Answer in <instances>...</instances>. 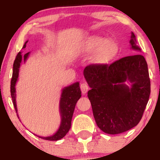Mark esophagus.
<instances>
[{"mask_svg":"<svg viewBox=\"0 0 160 160\" xmlns=\"http://www.w3.org/2000/svg\"><path fill=\"white\" fill-rule=\"evenodd\" d=\"M80 90H81V92H82V93H83V94H85V93H87L88 90H89V87H88V83H85V82L82 83L81 84H80Z\"/></svg>","mask_w":160,"mask_h":160,"instance_id":"34e87169","label":"esophagus"}]
</instances>
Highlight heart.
<instances>
[{
  "instance_id": "heart-1",
  "label": "heart",
  "mask_w": 160,
  "mask_h": 160,
  "mask_svg": "<svg viewBox=\"0 0 160 160\" xmlns=\"http://www.w3.org/2000/svg\"><path fill=\"white\" fill-rule=\"evenodd\" d=\"M93 62L103 64L112 59L118 51V45L111 38L104 40L101 37H93L90 38L83 44L81 48V52L83 54H90L94 52Z\"/></svg>"
}]
</instances>
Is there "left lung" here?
Returning a JSON list of instances; mask_svg holds the SVG:
<instances>
[{
    "instance_id": "8db88e82",
    "label": "left lung",
    "mask_w": 160,
    "mask_h": 160,
    "mask_svg": "<svg viewBox=\"0 0 160 160\" xmlns=\"http://www.w3.org/2000/svg\"><path fill=\"white\" fill-rule=\"evenodd\" d=\"M132 49L141 51L132 32ZM83 75L90 90L88 92L97 125L101 131L116 135L136 126L149 101L150 79L144 56L123 57L110 65L91 64ZM131 83L128 87L125 82Z\"/></svg>"
}]
</instances>
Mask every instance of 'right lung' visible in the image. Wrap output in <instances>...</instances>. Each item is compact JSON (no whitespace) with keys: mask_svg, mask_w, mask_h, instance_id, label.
I'll return each instance as SVG.
<instances>
[{"mask_svg":"<svg viewBox=\"0 0 160 160\" xmlns=\"http://www.w3.org/2000/svg\"><path fill=\"white\" fill-rule=\"evenodd\" d=\"M25 43L22 49H25L26 46V43ZM29 52H27L24 56H22V52H19L18 53L17 56L15 58L14 64H13V73L12 78L11 81V96L12 98L13 104L15 108L16 112L17 111V105H16V93H15V84L18 78L19 68H20L21 62L22 60L25 61L27 58L28 57ZM81 97V90L80 88V83L79 82L74 83L73 84H71L70 86L66 87L62 89V94H61L60 101H59V111L61 114V123L59 129L57 132L52 135V136L49 137H41L39 138H43L49 141H57L63 138L71 127V121H72V114H73L74 109H75L76 104L77 101ZM18 115V114H17Z\"/></svg>","mask_w":160,"mask_h":160,"instance_id":"1","label":"right lung"}]
</instances>
